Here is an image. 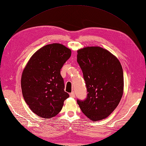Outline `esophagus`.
Instances as JSON below:
<instances>
[{"mask_svg":"<svg viewBox=\"0 0 146 146\" xmlns=\"http://www.w3.org/2000/svg\"><path fill=\"white\" fill-rule=\"evenodd\" d=\"M69 95H70V96H71V97H72V98H75V93H74V92H71V93H70V94H69Z\"/></svg>","mask_w":146,"mask_h":146,"instance_id":"34e87169","label":"esophagus"}]
</instances>
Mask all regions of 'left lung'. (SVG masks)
Returning a JSON list of instances; mask_svg holds the SVG:
<instances>
[{
    "label": "left lung",
    "instance_id": "8db88e82",
    "mask_svg": "<svg viewBox=\"0 0 146 146\" xmlns=\"http://www.w3.org/2000/svg\"><path fill=\"white\" fill-rule=\"evenodd\" d=\"M77 62L82 69L87 97L77 103L93 121L106 119L119 105L124 89L123 72L116 56L101 46L77 50Z\"/></svg>",
    "mask_w": 146,
    "mask_h": 146
}]
</instances>
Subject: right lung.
I'll list each match as a JSON object with an SVG mask.
<instances>
[{"instance_id":"add662e5","label":"right lung","mask_w":146,"mask_h":146,"mask_svg":"<svg viewBox=\"0 0 146 146\" xmlns=\"http://www.w3.org/2000/svg\"><path fill=\"white\" fill-rule=\"evenodd\" d=\"M71 55V50L61 44L46 45L32 56L23 69L22 94L29 108L38 116L54 117L69 98L64 90L60 69Z\"/></svg>"}]
</instances>
